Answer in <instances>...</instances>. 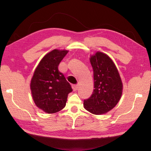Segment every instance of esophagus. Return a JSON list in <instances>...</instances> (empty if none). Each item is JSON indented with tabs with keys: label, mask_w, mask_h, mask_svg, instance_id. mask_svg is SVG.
<instances>
[{
	"label": "esophagus",
	"mask_w": 151,
	"mask_h": 151,
	"mask_svg": "<svg viewBox=\"0 0 151 151\" xmlns=\"http://www.w3.org/2000/svg\"><path fill=\"white\" fill-rule=\"evenodd\" d=\"M72 88L73 91H77L78 88V85H73L72 86Z\"/></svg>",
	"instance_id": "34e87169"
}]
</instances>
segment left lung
I'll return each mask as SVG.
<instances>
[{"label": "left lung", "instance_id": "8db88e82", "mask_svg": "<svg viewBox=\"0 0 151 151\" xmlns=\"http://www.w3.org/2000/svg\"><path fill=\"white\" fill-rule=\"evenodd\" d=\"M93 69L94 89L84 100V109L95 115L106 113L114 108L122 93V82L115 64L108 55L97 52L90 58Z\"/></svg>", "mask_w": 151, "mask_h": 151}]
</instances>
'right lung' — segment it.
<instances>
[{
	"label": "right lung",
	"mask_w": 151,
	"mask_h": 151,
	"mask_svg": "<svg viewBox=\"0 0 151 151\" xmlns=\"http://www.w3.org/2000/svg\"><path fill=\"white\" fill-rule=\"evenodd\" d=\"M68 51L54 49L41 60L31 81L35 104L47 113L58 112L65 106L72 89L65 76L58 70L59 64Z\"/></svg>",
	"instance_id": "obj_1"
}]
</instances>
